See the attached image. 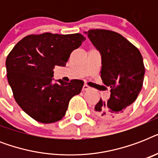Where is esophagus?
I'll return each mask as SVG.
<instances>
[{
	"label": "esophagus",
	"instance_id": "1",
	"mask_svg": "<svg viewBox=\"0 0 158 158\" xmlns=\"http://www.w3.org/2000/svg\"><path fill=\"white\" fill-rule=\"evenodd\" d=\"M90 89H91V88L89 85H87V84H84V87H83V90L84 91H88V90H90Z\"/></svg>",
	"mask_w": 158,
	"mask_h": 158
}]
</instances>
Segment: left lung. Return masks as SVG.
<instances>
[{"mask_svg":"<svg viewBox=\"0 0 158 158\" xmlns=\"http://www.w3.org/2000/svg\"><path fill=\"white\" fill-rule=\"evenodd\" d=\"M85 33L101 52L102 80L110 90V98L100 99L94 111L105 120L120 117L142 89L145 73L142 55L135 45L114 31L97 28Z\"/></svg>","mask_w":158,"mask_h":158,"instance_id":"8db88e82","label":"left lung"}]
</instances>
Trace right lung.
I'll return each instance as SVG.
<instances>
[{
    "label": "right lung",
    "instance_id": "obj_1",
    "mask_svg": "<svg viewBox=\"0 0 158 158\" xmlns=\"http://www.w3.org/2000/svg\"><path fill=\"white\" fill-rule=\"evenodd\" d=\"M86 38L80 33L30 34L16 44L6 61L7 79L16 102L30 117L49 124L61 120L69 100L80 94L84 81L52 84L56 65L65 66L69 56Z\"/></svg>",
    "mask_w": 158,
    "mask_h": 158
}]
</instances>
